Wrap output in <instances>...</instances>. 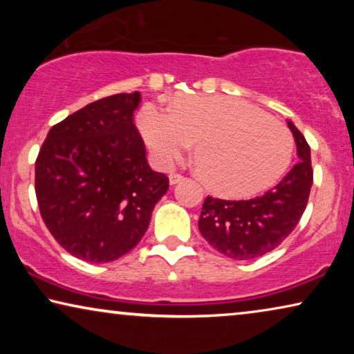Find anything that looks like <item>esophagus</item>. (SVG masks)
Listing matches in <instances>:
<instances>
[{
    "label": "esophagus",
    "mask_w": 354,
    "mask_h": 354,
    "mask_svg": "<svg viewBox=\"0 0 354 354\" xmlns=\"http://www.w3.org/2000/svg\"><path fill=\"white\" fill-rule=\"evenodd\" d=\"M183 177L182 174H177V172H172L171 176H169V182H171V185H176V183H178V182H182L183 180Z\"/></svg>",
    "instance_id": "34e87169"
}]
</instances>
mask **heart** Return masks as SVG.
<instances>
[{
  "mask_svg": "<svg viewBox=\"0 0 354 354\" xmlns=\"http://www.w3.org/2000/svg\"><path fill=\"white\" fill-rule=\"evenodd\" d=\"M138 127L159 162L180 159L198 142L195 161L203 182L225 196H250L279 180L293 151L279 120L241 100L182 96L171 109L147 103Z\"/></svg>",
  "mask_w": 354,
  "mask_h": 354,
  "instance_id": "b5f03b06",
  "label": "heart"
}]
</instances>
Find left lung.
<instances>
[{"label": "left lung", "mask_w": 354, "mask_h": 354, "mask_svg": "<svg viewBox=\"0 0 354 354\" xmlns=\"http://www.w3.org/2000/svg\"><path fill=\"white\" fill-rule=\"evenodd\" d=\"M298 159L290 172L264 195L251 200L206 196L198 229L207 243L227 258L246 261L277 248L301 219L313 185L311 149L303 133L288 122Z\"/></svg>", "instance_id": "8db88e82"}]
</instances>
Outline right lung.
I'll use <instances>...</instances> for the list:
<instances>
[{
    "instance_id": "obj_1",
    "label": "right lung",
    "mask_w": 354,
    "mask_h": 354,
    "mask_svg": "<svg viewBox=\"0 0 354 354\" xmlns=\"http://www.w3.org/2000/svg\"><path fill=\"white\" fill-rule=\"evenodd\" d=\"M140 93H118L86 104L53 125L35 161L41 219L55 240L86 263H111L133 250L166 174L149 169L133 125Z\"/></svg>"
}]
</instances>
